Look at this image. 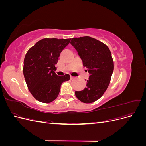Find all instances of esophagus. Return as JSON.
I'll list each match as a JSON object with an SVG mask.
<instances>
[{
	"label": "esophagus",
	"mask_w": 146,
	"mask_h": 146,
	"mask_svg": "<svg viewBox=\"0 0 146 146\" xmlns=\"http://www.w3.org/2000/svg\"><path fill=\"white\" fill-rule=\"evenodd\" d=\"M75 78V77H73V76H70V79H71V80H73V79H74Z\"/></svg>",
	"instance_id": "34e87169"
}]
</instances>
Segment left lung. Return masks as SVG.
<instances>
[{
    "instance_id": "obj_1",
    "label": "left lung",
    "mask_w": 146,
    "mask_h": 146,
    "mask_svg": "<svg viewBox=\"0 0 146 146\" xmlns=\"http://www.w3.org/2000/svg\"><path fill=\"white\" fill-rule=\"evenodd\" d=\"M88 69L86 87L75 94L83 103H92L101 98L109 85L114 70L111 52L104 43L89 36L74 38L70 41Z\"/></svg>"
}]
</instances>
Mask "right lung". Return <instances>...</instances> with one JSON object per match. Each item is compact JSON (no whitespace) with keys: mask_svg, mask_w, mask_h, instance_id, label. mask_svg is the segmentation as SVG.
Here are the masks:
<instances>
[{"mask_svg":"<svg viewBox=\"0 0 146 146\" xmlns=\"http://www.w3.org/2000/svg\"><path fill=\"white\" fill-rule=\"evenodd\" d=\"M70 39L44 38L37 42L26 54L23 73L27 87L34 98L43 103H50L58 97L61 85L70 76H57L55 65Z\"/></svg>","mask_w":146,"mask_h":146,"instance_id":"right-lung-1","label":"right lung"}]
</instances>
